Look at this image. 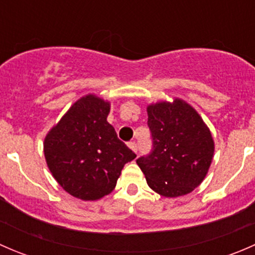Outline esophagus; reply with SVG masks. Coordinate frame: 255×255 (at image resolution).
Instances as JSON below:
<instances>
[{
	"label": "esophagus",
	"instance_id": "34e87169",
	"mask_svg": "<svg viewBox=\"0 0 255 255\" xmlns=\"http://www.w3.org/2000/svg\"><path fill=\"white\" fill-rule=\"evenodd\" d=\"M128 146H129V148L132 149L134 153H137V151H138V144L135 142H129V143H128Z\"/></svg>",
	"mask_w": 255,
	"mask_h": 255
}]
</instances>
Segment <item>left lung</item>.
Segmentation results:
<instances>
[{"label": "left lung", "mask_w": 255, "mask_h": 255, "mask_svg": "<svg viewBox=\"0 0 255 255\" xmlns=\"http://www.w3.org/2000/svg\"><path fill=\"white\" fill-rule=\"evenodd\" d=\"M153 149L137 159L149 187L165 197L190 194L206 176L215 143L200 115L180 99L146 107Z\"/></svg>", "instance_id": "1"}]
</instances>
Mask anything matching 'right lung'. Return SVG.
Instances as JSON below:
<instances>
[{"label": "right lung", "instance_id": "obj_1", "mask_svg": "<svg viewBox=\"0 0 255 255\" xmlns=\"http://www.w3.org/2000/svg\"><path fill=\"white\" fill-rule=\"evenodd\" d=\"M110 102L95 95L78 100L44 139L54 179L74 197L95 201L115 189L126 163L135 154L107 122Z\"/></svg>", "mask_w": 255, "mask_h": 255}]
</instances>
